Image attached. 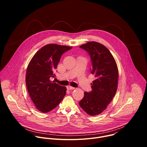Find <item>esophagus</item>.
Masks as SVG:
<instances>
[{
  "mask_svg": "<svg viewBox=\"0 0 147 147\" xmlns=\"http://www.w3.org/2000/svg\"><path fill=\"white\" fill-rule=\"evenodd\" d=\"M67 88L69 90H74L75 88L74 87H71V86H68L67 87Z\"/></svg>",
  "mask_w": 147,
  "mask_h": 147,
  "instance_id": "34e87169",
  "label": "esophagus"
}]
</instances>
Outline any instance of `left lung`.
Returning <instances> with one entry per match:
<instances>
[{"mask_svg": "<svg viewBox=\"0 0 147 147\" xmlns=\"http://www.w3.org/2000/svg\"><path fill=\"white\" fill-rule=\"evenodd\" d=\"M91 57L92 70L96 79L91 84L92 91L84 92L80 107L91 116L105 110L117 89L119 72L116 61L109 49L102 44L91 41L80 47Z\"/></svg>", "mask_w": 147, "mask_h": 147, "instance_id": "obj_1", "label": "left lung"}]
</instances>
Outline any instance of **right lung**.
<instances>
[{"label": "right lung", "mask_w": 147, "mask_h": 147, "mask_svg": "<svg viewBox=\"0 0 147 147\" xmlns=\"http://www.w3.org/2000/svg\"><path fill=\"white\" fill-rule=\"evenodd\" d=\"M72 47L48 44L40 48L28 65L26 82L30 96L36 108L47 113L55 109L66 94V87L51 81L61 55Z\"/></svg>", "instance_id": "1"}]
</instances>
